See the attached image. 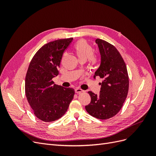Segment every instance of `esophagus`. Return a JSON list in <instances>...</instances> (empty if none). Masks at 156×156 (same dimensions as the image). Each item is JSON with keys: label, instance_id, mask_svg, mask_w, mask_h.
Wrapping results in <instances>:
<instances>
[{"label": "esophagus", "instance_id": "1", "mask_svg": "<svg viewBox=\"0 0 156 156\" xmlns=\"http://www.w3.org/2000/svg\"><path fill=\"white\" fill-rule=\"evenodd\" d=\"M75 93L77 94H80V93H81V92H84L82 89L79 88H75Z\"/></svg>", "mask_w": 156, "mask_h": 156}]
</instances>
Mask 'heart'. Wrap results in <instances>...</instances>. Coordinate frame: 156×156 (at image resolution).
Wrapping results in <instances>:
<instances>
[{
  "instance_id": "b5f03b06",
  "label": "heart",
  "mask_w": 156,
  "mask_h": 156,
  "mask_svg": "<svg viewBox=\"0 0 156 156\" xmlns=\"http://www.w3.org/2000/svg\"><path fill=\"white\" fill-rule=\"evenodd\" d=\"M74 50L79 60H90L92 64L96 62V57L93 55V49L88 42L84 40L78 41L74 45Z\"/></svg>"
}]
</instances>
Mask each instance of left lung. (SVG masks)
Here are the masks:
<instances>
[{
	"instance_id": "1",
	"label": "left lung",
	"mask_w": 156,
	"mask_h": 156,
	"mask_svg": "<svg viewBox=\"0 0 156 156\" xmlns=\"http://www.w3.org/2000/svg\"><path fill=\"white\" fill-rule=\"evenodd\" d=\"M101 55V63L94 78L100 77L101 89L99 95L88 93L91 101L85 106L89 115L101 120L115 116L123 106L129 90V77L126 65L114 45L101 39H96Z\"/></svg>"
}]
</instances>
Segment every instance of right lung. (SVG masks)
<instances>
[{
  "instance_id": "1",
  "label": "right lung",
  "mask_w": 156,
  "mask_h": 156,
  "mask_svg": "<svg viewBox=\"0 0 156 156\" xmlns=\"http://www.w3.org/2000/svg\"><path fill=\"white\" fill-rule=\"evenodd\" d=\"M72 40L70 37L45 44L33 56L28 68L26 97L34 115L45 122L64 116L73 98V88L57 85L52 80L58 75L63 53Z\"/></svg>"
}]
</instances>
